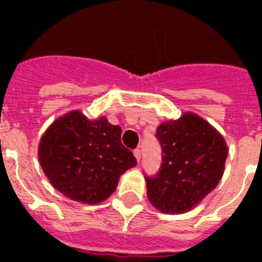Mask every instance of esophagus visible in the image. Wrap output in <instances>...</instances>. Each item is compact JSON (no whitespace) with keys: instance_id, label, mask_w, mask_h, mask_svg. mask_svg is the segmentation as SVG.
Wrapping results in <instances>:
<instances>
[{"instance_id":"esophagus-1","label":"esophagus","mask_w":262,"mask_h":262,"mask_svg":"<svg viewBox=\"0 0 262 262\" xmlns=\"http://www.w3.org/2000/svg\"><path fill=\"white\" fill-rule=\"evenodd\" d=\"M133 154H135L136 160H137V162H140V160H141V151H140V149H135V152H133Z\"/></svg>"}]
</instances>
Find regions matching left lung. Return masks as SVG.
Masks as SVG:
<instances>
[{"label": "left lung", "mask_w": 262, "mask_h": 262, "mask_svg": "<svg viewBox=\"0 0 262 262\" xmlns=\"http://www.w3.org/2000/svg\"><path fill=\"white\" fill-rule=\"evenodd\" d=\"M163 163L156 178H147L152 207L178 215L197 207L223 177L228 147L215 126L195 113H183L158 126Z\"/></svg>", "instance_id": "1"}]
</instances>
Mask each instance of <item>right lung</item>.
I'll use <instances>...</instances> for the list:
<instances>
[{"mask_svg":"<svg viewBox=\"0 0 262 262\" xmlns=\"http://www.w3.org/2000/svg\"><path fill=\"white\" fill-rule=\"evenodd\" d=\"M121 127L80 110L61 115L39 141L38 158L53 187L69 200L95 205L110 197L137 162L121 143Z\"/></svg>","mask_w":262,"mask_h":262,"instance_id":"1","label":"right lung"}]
</instances>
